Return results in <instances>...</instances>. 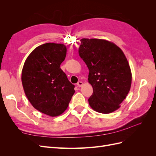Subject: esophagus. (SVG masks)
<instances>
[{
  "mask_svg": "<svg viewBox=\"0 0 156 156\" xmlns=\"http://www.w3.org/2000/svg\"><path fill=\"white\" fill-rule=\"evenodd\" d=\"M83 84V83L81 82V81H79V82L77 83V87H82Z\"/></svg>",
  "mask_w": 156,
  "mask_h": 156,
  "instance_id": "esophagus-1",
  "label": "esophagus"
}]
</instances>
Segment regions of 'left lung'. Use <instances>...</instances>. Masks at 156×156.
Masks as SVG:
<instances>
[{
	"mask_svg": "<svg viewBox=\"0 0 156 156\" xmlns=\"http://www.w3.org/2000/svg\"><path fill=\"white\" fill-rule=\"evenodd\" d=\"M79 55L89 69L88 82L93 88L88 103L94 111L108 114L118 109L131 84V72L123 51L116 45L101 39L81 40Z\"/></svg>",
	"mask_w": 156,
	"mask_h": 156,
	"instance_id": "obj_1",
	"label": "left lung"
}]
</instances>
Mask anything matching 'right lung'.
Returning <instances> with one entry per match:
<instances>
[{"instance_id":"add662e5","label":"right lung","mask_w":156,"mask_h":156,"mask_svg":"<svg viewBox=\"0 0 156 156\" xmlns=\"http://www.w3.org/2000/svg\"><path fill=\"white\" fill-rule=\"evenodd\" d=\"M66 56L64 45L46 43L29 55L22 70L28 100L36 109L51 116L64 112L75 93V85L60 68Z\"/></svg>"}]
</instances>
